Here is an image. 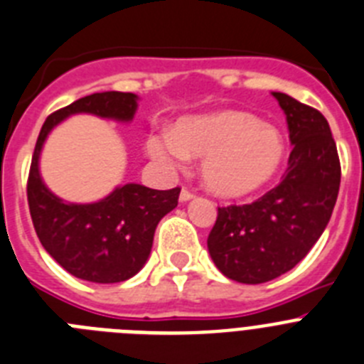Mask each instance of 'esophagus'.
<instances>
[{
    "label": "esophagus",
    "instance_id": "esophagus-1",
    "mask_svg": "<svg viewBox=\"0 0 364 364\" xmlns=\"http://www.w3.org/2000/svg\"><path fill=\"white\" fill-rule=\"evenodd\" d=\"M191 198H195V195H193L191 191H188V189H182V191H180V202H189Z\"/></svg>",
    "mask_w": 364,
    "mask_h": 364
}]
</instances>
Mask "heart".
I'll list each match as a JSON object with an SVG mask.
<instances>
[{
	"label": "heart",
	"mask_w": 364,
	"mask_h": 364,
	"mask_svg": "<svg viewBox=\"0 0 364 364\" xmlns=\"http://www.w3.org/2000/svg\"><path fill=\"white\" fill-rule=\"evenodd\" d=\"M146 151L167 171L182 169L189 156L202 159L200 180L208 191L244 198L275 178L284 160V140L273 125L228 109L178 118L171 131L149 134Z\"/></svg>",
	"instance_id": "b5f03b06"
}]
</instances>
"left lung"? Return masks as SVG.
Wrapping results in <instances>:
<instances>
[{
	"label": "left lung",
	"mask_w": 364,
	"mask_h": 364,
	"mask_svg": "<svg viewBox=\"0 0 364 364\" xmlns=\"http://www.w3.org/2000/svg\"><path fill=\"white\" fill-rule=\"evenodd\" d=\"M294 146L281 184L253 204L218 208L208 250L222 275L242 284L277 279L297 266L323 235L341 184L332 131L317 109L272 92Z\"/></svg>",
	"instance_id": "8db88e82"
}]
</instances>
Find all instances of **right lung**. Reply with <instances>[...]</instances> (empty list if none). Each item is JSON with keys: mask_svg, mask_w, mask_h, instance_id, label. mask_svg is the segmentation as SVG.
<instances>
[{"mask_svg": "<svg viewBox=\"0 0 364 364\" xmlns=\"http://www.w3.org/2000/svg\"><path fill=\"white\" fill-rule=\"evenodd\" d=\"M133 92H95L53 112L38 136L32 154L27 197L32 224L50 257L82 281L112 284L136 275L149 259L154 230L178 204L180 189L117 186L96 202H67L54 195L40 173V156L50 131L74 114H95L129 124L136 114Z\"/></svg>", "mask_w": 364, "mask_h": 364, "instance_id": "right-lung-1", "label": "right lung"}]
</instances>
